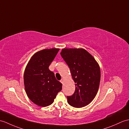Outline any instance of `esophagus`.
I'll return each instance as SVG.
<instances>
[{"label":"esophagus","mask_w":129,"mask_h":129,"mask_svg":"<svg viewBox=\"0 0 129 129\" xmlns=\"http://www.w3.org/2000/svg\"><path fill=\"white\" fill-rule=\"evenodd\" d=\"M64 82V79H61V80H60V82H61V83H62V84H63Z\"/></svg>","instance_id":"34e87169"}]
</instances>
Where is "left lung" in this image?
Masks as SVG:
<instances>
[{
	"instance_id": "obj_1",
	"label": "left lung",
	"mask_w": 129,
	"mask_h": 129,
	"mask_svg": "<svg viewBox=\"0 0 129 129\" xmlns=\"http://www.w3.org/2000/svg\"><path fill=\"white\" fill-rule=\"evenodd\" d=\"M60 54L75 83L74 94L67 96L68 103L75 108L88 105L96 95L100 86L101 70L98 63L84 49L64 48Z\"/></svg>"
}]
</instances>
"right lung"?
Returning a JSON list of instances; mask_svg holds the SVG:
<instances>
[{
	"label": "right lung",
	"instance_id": "1",
	"mask_svg": "<svg viewBox=\"0 0 129 129\" xmlns=\"http://www.w3.org/2000/svg\"><path fill=\"white\" fill-rule=\"evenodd\" d=\"M59 49H46L35 53L27 65L24 73L26 94L32 102L41 107L52 104L62 84L49 69Z\"/></svg>",
	"mask_w": 129,
	"mask_h": 129
}]
</instances>
